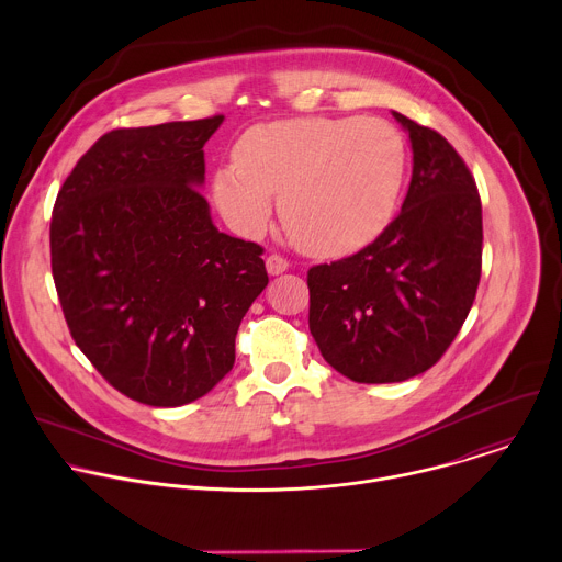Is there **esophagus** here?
I'll return each mask as SVG.
<instances>
[{
  "instance_id": "esophagus-1",
  "label": "esophagus",
  "mask_w": 562,
  "mask_h": 562,
  "mask_svg": "<svg viewBox=\"0 0 562 562\" xmlns=\"http://www.w3.org/2000/svg\"><path fill=\"white\" fill-rule=\"evenodd\" d=\"M289 269V260L286 258H282V256H278V254H271L269 258H267V271L271 273V276H280V273H284Z\"/></svg>"
}]
</instances>
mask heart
Instances as JSON below:
<instances>
[{
  "instance_id": "heart-1",
  "label": "heart",
  "mask_w": 562,
  "mask_h": 562,
  "mask_svg": "<svg viewBox=\"0 0 562 562\" xmlns=\"http://www.w3.org/2000/svg\"><path fill=\"white\" fill-rule=\"evenodd\" d=\"M235 167L213 176V198L243 235H260L273 198L293 243L317 258H342L389 226L407 176V146L384 120L293 117L247 128Z\"/></svg>"
}]
</instances>
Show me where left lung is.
Masks as SVG:
<instances>
[{"mask_svg": "<svg viewBox=\"0 0 562 562\" xmlns=\"http://www.w3.org/2000/svg\"><path fill=\"white\" fill-rule=\"evenodd\" d=\"M414 171L403 211L362 251L308 269V329L353 382H403L458 336L483 267V206L458 150L403 113Z\"/></svg>", "mask_w": 562, "mask_h": 562, "instance_id": "left-lung-1", "label": "left lung"}]
</instances>
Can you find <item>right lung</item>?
<instances>
[{"label": "right lung", "mask_w": 562, "mask_h": 562, "mask_svg": "<svg viewBox=\"0 0 562 562\" xmlns=\"http://www.w3.org/2000/svg\"><path fill=\"white\" fill-rule=\"evenodd\" d=\"M224 115L115 128L61 184L50 267L75 345L131 400L182 407L235 362L269 284L262 247L220 233L202 198L204 144Z\"/></svg>", "instance_id": "add662e5"}]
</instances>
